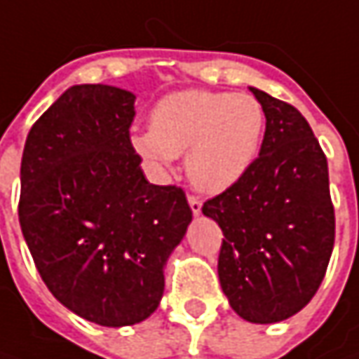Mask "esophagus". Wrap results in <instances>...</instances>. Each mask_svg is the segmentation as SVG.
Here are the masks:
<instances>
[{
  "label": "esophagus",
  "instance_id": "1",
  "mask_svg": "<svg viewBox=\"0 0 359 359\" xmlns=\"http://www.w3.org/2000/svg\"><path fill=\"white\" fill-rule=\"evenodd\" d=\"M187 201H189V208H191V212L194 215H200L201 214V200L198 196H194V194H189L187 196Z\"/></svg>",
  "mask_w": 359,
  "mask_h": 359
}]
</instances>
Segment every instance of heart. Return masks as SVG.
<instances>
[{
    "label": "heart",
    "instance_id": "obj_1",
    "mask_svg": "<svg viewBox=\"0 0 359 359\" xmlns=\"http://www.w3.org/2000/svg\"><path fill=\"white\" fill-rule=\"evenodd\" d=\"M149 121V130L131 135L133 149L158 165L187 151L189 182L215 194L238 184L252 168L266 114L248 93L187 90L159 100Z\"/></svg>",
    "mask_w": 359,
    "mask_h": 359
}]
</instances>
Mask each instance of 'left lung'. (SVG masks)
Masks as SVG:
<instances>
[{
	"mask_svg": "<svg viewBox=\"0 0 359 359\" xmlns=\"http://www.w3.org/2000/svg\"><path fill=\"white\" fill-rule=\"evenodd\" d=\"M266 114L259 156L238 184L205 200L224 231L217 273L231 310L276 324L308 306L336 238L327 159L292 104L252 88Z\"/></svg>",
	"mask_w": 359,
	"mask_h": 359,
	"instance_id": "obj_1",
	"label": "left lung"
}]
</instances>
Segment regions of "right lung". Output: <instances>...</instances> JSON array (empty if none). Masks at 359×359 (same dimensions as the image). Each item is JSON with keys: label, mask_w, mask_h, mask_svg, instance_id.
I'll list each match as a JSON object with an SVG mask.
<instances>
[{"label": "right lung", "mask_w": 359, "mask_h": 359, "mask_svg": "<svg viewBox=\"0 0 359 359\" xmlns=\"http://www.w3.org/2000/svg\"><path fill=\"white\" fill-rule=\"evenodd\" d=\"M135 95L74 86L32 126L21 158L18 214L48 290L93 324L149 318L163 266L191 208L177 186H156L131 145Z\"/></svg>", "instance_id": "obj_1"}]
</instances>
